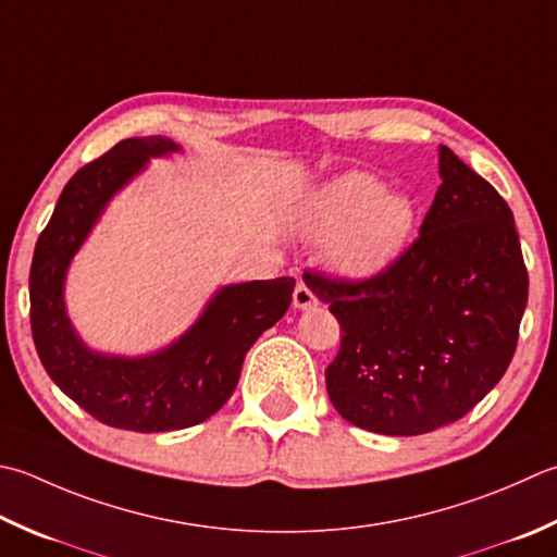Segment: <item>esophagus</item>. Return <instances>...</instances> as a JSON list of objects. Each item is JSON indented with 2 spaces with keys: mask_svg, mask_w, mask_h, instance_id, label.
<instances>
[{
  "mask_svg": "<svg viewBox=\"0 0 557 557\" xmlns=\"http://www.w3.org/2000/svg\"><path fill=\"white\" fill-rule=\"evenodd\" d=\"M292 304H294V309H311V307H315V304H319V299H315V294L311 292L309 285L299 282L297 289H294Z\"/></svg>",
  "mask_w": 557,
  "mask_h": 557,
  "instance_id": "1",
  "label": "esophagus"
}]
</instances>
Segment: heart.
<instances>
[{
	"label": "heart",
	"mask_w": 557,
	"mask_h": 557,
	"mask_svg": "<svg viewBox=\"0 0 557 557\" xmlns=\"http://www.w3.org/2000/svg\"><path fill=\"white\" fill-rule=\"evenodd\" d=\"M418 212L408 195L362 171L343 173L315 190L304 210V232L329 244L331 265L345 277L369 280L403 256Z\"/></svg>",
	"instance_id": "1"
}]
</instances>
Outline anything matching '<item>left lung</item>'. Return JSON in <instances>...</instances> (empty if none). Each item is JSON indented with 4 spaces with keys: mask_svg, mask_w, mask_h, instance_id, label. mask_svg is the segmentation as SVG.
Listing matches in <instances>:
<instances>
[{
    "mask_svg": "<svg viewBox=\"0 0 557 557\" xmlns=\"http://www.w3.org/2000/svg\"><path fill=\"white\" fill-rule=\"evenodd\" d=\"M440 176L420 236L388 270L359 282L304 275L341 323V352L325 369L333 408L391 437L473 410L507 372L529 299L503 195L444 145Z\"/></svg>",
    "mask_w": 557,
    "mask_h": 557,
    "instance_id": "left-lung-1",
    "label": "left lung"
}]
</instances>
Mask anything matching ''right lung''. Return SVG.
<instances>
[{
  "instance_id": "obj_1",
  "label": "right lung",
  "mask_w": 557,
  "mask_h": 557,
  "mask_svg": "<svg viewBox=\"0 0 557 557\" xmlns=\"http://www.w3.org/2000/svg\"><path fill=\"white\" fill-rule=\"evenodd\" d=\"M181 151L169 137H129L64 185L30 263V331L64 396L108 428L171 432L212 418L232 398L244 357L292 304L294 277L226 285L176 343L145 357L103 355L82 343L64 309V277L113 195L151 157Z\"/></svg>"
}]
</instances>
